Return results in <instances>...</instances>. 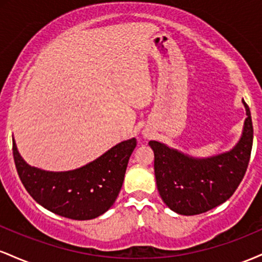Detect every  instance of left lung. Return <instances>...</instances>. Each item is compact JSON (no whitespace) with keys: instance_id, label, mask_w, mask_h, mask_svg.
Wrapping results in <instances>:
<instances>
[{"instance_id":"left-lung-1","label":"left lung","mask_w":262,"mask_h":262,"mask_svg":"<svg viewBox=\"0 0 262 262\" xmlns=\"http://www.w3.org/2000/svg\"><path fill=\"white\" fill-rule=\"evenodd\" d=\"M246 110L244 130L239 143L224 154L194 159L159 141H149L154 150L156 186L166 206L183 215L207 212L229 200L248 169L252 138L251 114Z\"/></svg>"}]
</instances>
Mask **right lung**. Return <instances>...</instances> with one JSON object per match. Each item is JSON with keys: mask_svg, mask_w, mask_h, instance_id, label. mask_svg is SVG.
<instances>
[{"mask_svg": "<svg viewBox=\"0 0 262 262\" xmlns=\"http://www.w3.org/2000/svg\"><path fill=\"white\" fill-rule=\"evenodd\" d=\"M135 138L117 144L80 169L50 172L29 166L13 140V159L20 181L35 202L61 217L87 221L103 214L121 191Z\"/></svg>", "mask_w": 262, "mask_h": 262, "instance_id": "right-lung-1", "label": "right lung"}]
</instances>
